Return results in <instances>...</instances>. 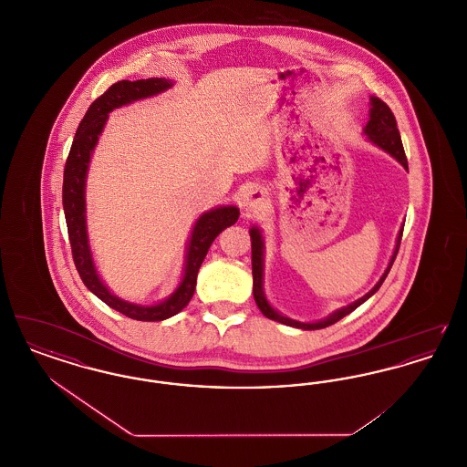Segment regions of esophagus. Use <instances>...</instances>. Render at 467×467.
Returning <instances> with one entry per match:
<instances>
[{"mask_svg":"<svg viewBox=\"0 0 467 467\" xmlns=\"http://www.w3.org/2000/svg\"><path fill=\"white\" fill-rule=\"evenodd\" d=\"M267 202L266 189L263 187H250L248 191H244L242 196V210L244 215H252L257 210H261Z\"/></svg>","mask_w":467,"mask_h":467,"instance_id":"esophagus-1","label":"esophagus"}]
</instances>
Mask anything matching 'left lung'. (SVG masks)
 <instances>
[{
	"instance_id": "obj_1",
	"label": "left lung",
	"mask_w": 467,
	"mask_h": 467,
	"mask_svg": "<svg viewBox=\"0 0 467 467\" xmlns=\"http://www.w3.org/2000/svg\"><path fill=\"white\" fill-rule=\"evenodd\" d=\"M362 134L366 136L368 141H371L375 147L381 149L383 152H387L389 156L394 157L400 166L404 170H408V161L404 156V149H402V141H400V130H398V122H396V117L394 113L390 111V109L377 98V96H371L369 98V120L368 124L364 126ZM402 229L404 225H400V233H398V238H396V244H394V252L390 255V261L385 267L383 275L379 276V280L377 282V285L373 289L369 290L368 294H364L362 297H358L354 303L343 306V308H337L333 313H329L327 317L320 318V320H313V322H299V320H294L287 315L280 313L276 310L269 299L266 297V292H265V252H266V242H265V234H263V229L257 227V225H252L248 229L250 233V242H252V276H254V299L259 306V310L263 311V315L275 320V322H280L284 326H289V327H296V329H305V331H315V329H324V327H329L333 326L334 322L341 320L343 317H347L348 313L358 308L362 303H366L373 294H377V290L381 287V284L385 282L390 267L396 261V255H398V250H400V236H402Z\"/></svg>"
}]
</instances>
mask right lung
Returning <instances> with one entry per match:
<instances>
[{"label":"right lung","mask_w":467,"mask_h":467,"mask_svg":"<svg viewBox=\"0 0 467 467\" xmlns=\"http://www.w3.org/2000/svg\"><path fill=\"white\" fill-rule=\"evenodd\" d=\"M175 86L170 78H147V80H120L113 84L110 89L101 94L84 115L75 140L67 156L63 180V208L67 217V236L73 252V261L77 271L86 284V287L99 297L105 305L130 318L141 322H161L183 310L194 296L198 271L206 257V252L213 240L223 233L225 227L233 225L240 217V208L236 204H221L204 213H201L192 225L189 240L185 244V257L182 276L175 290L152 305H140L126 301L115 296L109 285L103 282L94 255L90 248L89 231H88V202H86V185L89 173L90 159L94 149L103 133L109 115L111 111L131 105L134 101L157 96Z\"/></svg>","instance_id":"1"}]
</instances>
